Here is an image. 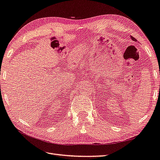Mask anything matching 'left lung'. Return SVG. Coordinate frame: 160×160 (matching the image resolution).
I'll use <instances>...</instances> for the list:
<instances>
[{"label":"left lung","mask_w":160,"mask_h":160,"mask_svg":"<svg viewBox=\"0 0 160 160\" xmlns=\"http://www.w3.org/2000/svg\"><path fill=\"white\" fill-rule=\"evenodd\" d=\"M130 38H131V39H132L133 41H134V42H136V41H137V40H136L134 38H133V37H132V36H131Z\"/></svg>","instance_id":"8db88e82"}]
</instances>
